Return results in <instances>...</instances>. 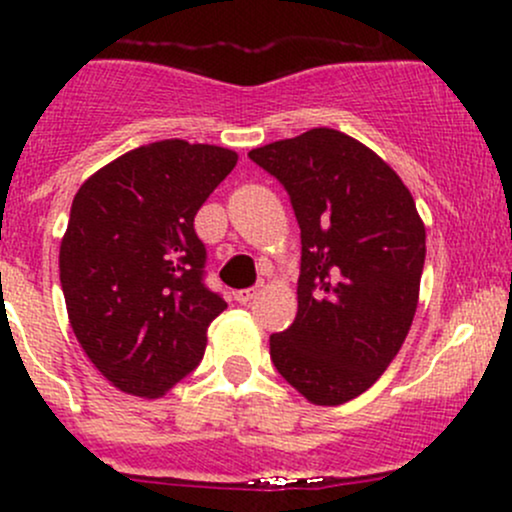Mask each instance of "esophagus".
<instances>
[{"mask_svg": "<svg viewBox=\"0 0 512 512\" xmlns=\"http://www.w3.org/2000/svg\"><path fill=\"white\" fill-rule=\"evenodd\" d=\"M257 289H240V291H236V301L240 303V305H248V303H252L257 298Z\"/></svg>", "mask_w": 512, "mask_h": 512, "instance_id": "esophagus-1", "label": "esophagus"}]
</instances>
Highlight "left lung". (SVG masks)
I'll return each mask as SVG.
<instances>
[{
  "label": "left lung",
  "instance_id": "left-lung-1",
  "mask_svg": "<svg viewBox=\"0 0 512 512\" xmlns=\"http://www.w3.org/2000/svg\"><path fill=\"white\" fill-rule=\"evenodd\" d=\"M248 156L284 185L301 226L298 313L269 337V356L305 399L344 404L385 373L407 339L424 221L395 170L337 129L315 127Z\"/></svg>",
  "mask_w": 512,
  "mask_h": 512
}]
</instances>
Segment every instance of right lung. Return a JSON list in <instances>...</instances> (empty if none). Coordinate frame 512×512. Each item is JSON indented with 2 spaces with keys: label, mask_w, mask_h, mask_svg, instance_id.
<instances>
[{
  "label": "right lung",
  "mask_w": 512,
  "mask_h": 512,
  "mask_svg": "<svg viewBox=\"0 0 512 512\" xmlns=\"http://www.w3.org/2000/svg\"><path fill=\"white\" fill-rule=\"evenodd\" d=\"M238 154L166 139L93 173L76 192L60 281L81 349L117 390L158 397L202 361L226 301L204 284L195 216Z\"/></svg>",
  "instance_id": "obj_1"
}]
</instances>
